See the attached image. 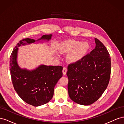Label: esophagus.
<instances>
[{
  "instance_id": "34e87169",
  "label": "esophagus",
  "mask_w": 124,
  "mask_h": 124,
  "mask_svg": "<svg viewBox=\"0 0 124 124\" xmlns=\"http://www.w3.org/2000/svg\"><path fill=\"white\" fill-rule=\"evenodd\" d=\"M67 68L66 67H63V69H62V73H63V75H65L67 73Z\"/></svg>"
}]
</instances>
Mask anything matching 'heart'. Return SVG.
I'll return each mask as SVG.
<instances>
[{"mask_svg": "<svg viewBox=\"0 0 124 124\" xmlns=\"http://www.w3.org/2000/svg\"><path fill=\"white\" fill-rule=\"evenodd\" d=\"M90 46L87 42L69 41L65 42L61 48L62 53H69L68 59L71 62L80 61L87 53Z\"/></svg>", "mask_w": 124, "mask_h": 124, "instance_id": "heart-1", "label": "heart"}]
</instances>
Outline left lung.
<instances>
[{
    "label": "left lung",
    "instance_id": "obj_1",
    "mask_svg": "<svg viewBox=\"0 0 124 124\" xmlns=\"http://www.w3.org/2000/svg\"><path fill=\"white\" fill-rule=\"evenodd\" d=\"M96 47L80 61L69 63L67 76L70 99L88 106L102 95L109 83L111 62L103 44L95 38Z\"/></svg>",
    "mask_w": 124,
    "mask_h": 124
}]
</instances>
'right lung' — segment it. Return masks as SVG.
Returning <instances> with one entry per match:
<instances>
[{"label": "right lung", "mask_w": 124, "mask_h": 124, "mask_svg": "<svg viewBox=\"0 0 124 124\" xmlns=\"http://www.w3.org/2000/svg\"><path fill=\"white\" fill-rule=\"evenodd\" d=\"M52 35H45L39 39L49 40ZM35 42L31 38L20 41L10 58L11 80L15 91L25 102L34 107L47 103L54 95V87L62 76V67L41 65L31 71L21 69L16 62L18 47Z\"/></svg>", "instance_id": "add662e5"}]
</instances>
